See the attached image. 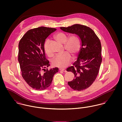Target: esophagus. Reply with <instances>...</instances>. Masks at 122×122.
Returning a JSON list of instances; mask_svg holds the SVG:
<instances>
[{"mask_svg":"<svg viewBox=\"0 0 122 122\" xmlns=\"http://www.w3.org/2000/svg\"><path fill=\"white\" fill-rule=\"evenodd\" d=\"M59 70H61V71H62L64 72H67L66 70H64V69H61V68H60Z\"/></svg>","mask_w":122,"mask_h":122,"instance_id":"1","label":"esophagus"}]
</instances>
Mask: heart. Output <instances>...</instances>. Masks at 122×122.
<instances>
[{
	"mask_svg": "<svg viewBox=\"0 0 122 122\" xmlns=\"http://www.w3.org/2000/svg\"><path fill=\"white\" fill-rule=\"evenodd\" d=\"M54 38L59 42L64 44V49L68 51L57 55L52 61L54 66L64 68L67 67L71 61V55L76 56L81 48V41L79 36L75 34L70 35L68 37L66 34L60 32L54 36ZM49 40H47L44 45L46 53L49 57H52L53 53L49 48Z\"/></svg>",
	"mask_w": 122,
	"mask_h": 122,
	"instance_id": "obj_1",
	"label": "heart"
}]
</instances>
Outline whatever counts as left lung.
Instances as JSON below:
<instances>
[{
    "mask_svg": "<svg viewBox=\"0 0 122 122\" xmlns=\"http://www.w3.org/2000/svg\"><path fill=\"white\" fill-rule=\"evenodd\" d=\"M60 29L78 35L81 40L77 60L66 70L74 74L73 80L68 83L70 87L78 91L86 89L94 82L99 72L102 61L101 41L94 31L85 25L76 24Z\"/></svg>",
    "mask_w": 122,
    "mask_h": 122,
    "instance_id": "obj_1",
    "label": "left lung"
}]
</instances>
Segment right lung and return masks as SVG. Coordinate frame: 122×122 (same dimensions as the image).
<instances>
[{"label":"right lung","instance_id":"right-lung-1","mask_svg":"<svg viewBox=\"0 0 122 122\" xmlns=\"http://www.w3.org/2000/svg\"><path fill=\"white\" fill-rule=\"evenodd\" d=\"M56 30L45 27L30 30L19 43L18 61L22 77L30 87L36 90L49 87L54 74L58 72V68L46 70L50 63L44 49L46 38Z\"/></svg>","mask_w":122,"mask_h":122}]
</instances>
